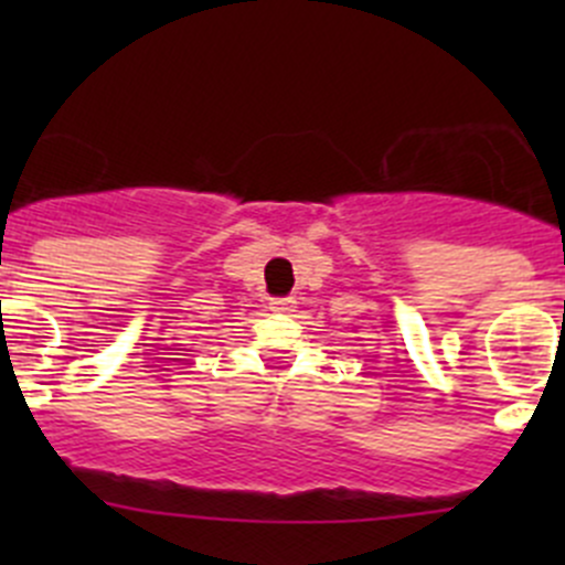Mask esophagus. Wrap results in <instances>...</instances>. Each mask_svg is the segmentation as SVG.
Listing matches in <instances>:
<instances>
[{
	"label": "esophagus",
	"instance_id": "esophagus-1",
	"mask_svg": "<svg viewBox=\"0 0 565 565\" xmlns=\"http://www.w3.org/2000/svg\"><path fill=\"white\" fill-rule=\"evenodd\" d=\"M270 309L278 311V315H289V311L298 309V300H295V298H273Z\"/></svg>",
	"mask_w": 565,
	"mask_h": 565
}]
</instances>
